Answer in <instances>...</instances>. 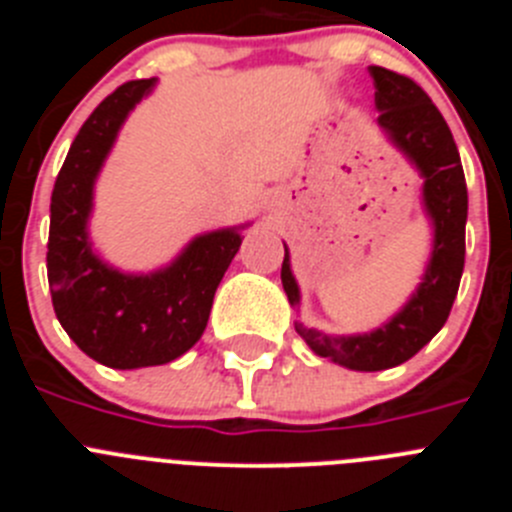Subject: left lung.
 I'll return each instance as SVG.
<instances>
[{"instance_id":"8db88e82","label":"left lung","mask_w":512,"mask_h":512,"mask_svg":"<svg viewBox=\"0 0 512 512\" xmlns=\"http://www.w3.org/2000/svg\"><path fill=\"white\" fill-rule=\"evenodd\" d=\"M374 79L377 125L408 156L423 176V207L433 225V251L423 282L408 305L372 333L328 336L295 323L307 346L323 359L354 369L382 372L413 359L449 318L464 271V228H467V182L454 135L431 97L408 76L382 66H369ZM282 284L292 305H300V287L292 277L284 246Z\"/></svg>"}]
</instances>
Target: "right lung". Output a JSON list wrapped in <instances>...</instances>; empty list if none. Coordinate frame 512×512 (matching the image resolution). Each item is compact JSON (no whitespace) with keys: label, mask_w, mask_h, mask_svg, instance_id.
Listing matches in <instances>:
<instances>
[{"label":"right lung","mask_w":512,"mask_h":512,"mask_svg":"<svg viewBox=\"0 0 512 512\" xmlns=\"http://www.w3.org/2000/svg\"><path fill=\"white\" fill-rule=\"evenodd\" d=\"M156 79L128 81L81 125L56 176L48 233V284L58 323L71 341L112 369L169 364L207 328L215 289L243 243V228L197 235L169 266L122 274L89 243L94 182L122 122Z\"/></svg>","instance_id":"obj_1"}]
</instances>
